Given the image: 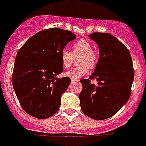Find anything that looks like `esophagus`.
Wrapping results in <instances>:
<instances>
[{"label": "esophagus", "mask_w": 146, "mask_h": 146, "mask_svg": "<svg viewBox=\"0 0 146 146\" xmlns=\"http://www.w3.org/2000/svg\"><path fill=\"white\" fill-rule=\"evenodd\" d=\"M78 80L77 79H75V78H71V82H78Z\"/></svg>", "instance_id": "1"}]
</instances>
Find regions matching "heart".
I'll return each instance as SVG.
<instances>
[{"label": "heart", "instance_id": "obj_1", "mask_svg": "<svg viewBox=\"0 0 146 146\" xmlns=\"http://www.w3.org/2000/svg\"><path fill=\"white\" fill-rule=\"evenodd\" d=\"M91 42L85 39L78 40L72 45V52L63 49L60 52V62L64 68H69L72 65L73 57L80 54L78 58V66L73 68L65 73V76L71 78H78L88 75L89 68L94 69L99 60L98 54L94 51Z\"/></svg>", "mask_w": 146, "mask_h": 146}]
</instances>
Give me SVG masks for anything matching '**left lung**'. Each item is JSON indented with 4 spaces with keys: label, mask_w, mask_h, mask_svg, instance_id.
I'll list each match as a JSON object with an SVG mask.
<instances>
[{
    "label": "left lung",
    "mask_w": 146,
    "mask_h": 146,
    "mask_svg": "<svg viewBox=\"0 0 146 146\" xmlns=\"http://www.w3.org/2000/svg\"><path fill=\"white\" fill-rule=\"evenodd\" d=\"M88 36L98 44L99 58L88 79L80 81L83 86L80 105L86 115L102 120L114 115L128 101L134 68L130 52L116 37L101 32ZM94 79L97 85L90 84V80Z\"/></svg>",
    "instance_id": "1"
}]
</instances>
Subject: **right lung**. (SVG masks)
<instances>
[{
    "label": "right lung",
    "instance_id": "obj_1",
    "mask_svg": "<svg viewBox=\"0 0 146 146\" xmlns=\"http://www.w3.org/2000/svg\"><path fill=\"white\" fill-rule=\"evenodd\" d=\"M76 38L70 31L58 28L42 30L29 38L15 59L12 83L23 110L37 119L54 115L70 78H57L63 72L60 52Z\"/></svg>",
    "mask_w": 146,
    "mask_h": 146
}]
</instances>
